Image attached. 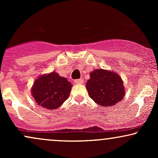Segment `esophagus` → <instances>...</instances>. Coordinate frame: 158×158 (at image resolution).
<instances>
[{
  "mask_svg": "<svg viewBox=\"0 0 158 158\" xmlns=\"http://www.w3.org/2000/svg\"><path fill=\"white\" fill-rule=\"evenodd\" d=\"M74 82H75L76 84H82V83L84 82V80H83L82 79H76V80H74Z\"/></svg>",
  "mask_w": 158,
  "mask_h": 158,
  "instance_id": "34e87169",
  "label": "esophagus"
}]
</instances>
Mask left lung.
Instances as JSON below:
<instances>
[{"mask_svg": "<svg viewBox=\"0 0 158 158\" xmlns=\"http://www.w3.org/2000/svg\"><path fill=\"white\" fill-rule=\"evenodd\" d=\"M86 83L89 97L101 106H112L124 97L123 82L118 74L97 69L90 74Z\"/></svg>", "mask_w": 158, "mask_h": 158, "instance_id": "8db88e82", "label": "left lung"}]
</instances>
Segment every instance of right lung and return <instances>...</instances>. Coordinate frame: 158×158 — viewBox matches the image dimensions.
<instances>
[{
	"instance_id": "obj_1",
	"label": "right lung",
	"mask_w": 158,
	"mask_h": 158,
	"mask_svg": "<svg viewBox=\"0 0 158 158\" xmlns=\"http://www.w3.org/2000/svg\"><path fill=\"white\" fill-rule=\"evenodd\" d=\"M71 88V83L66 78L52 72L36 79L31 91L38 105L52 110L60 107L68 99Z\"/></svg>"
}]
</instances>
